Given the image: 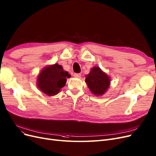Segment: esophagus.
<instances>
[{"label": "esophagus", "instance_id": "esophagus-1", "mask_svg": "<svg viewBox=\"0 0 156 156\" xmlns=\"http://www.w3.org/2000/svg\"><path fill=\"white\" fill-rule=\"evenodd\" d=\"M80 76H81V75H80V73H74L73 74V77L76 78H79V77H80Z\"/></svg>", "mask_w": 156, "mask_h": 156}]
</instances>
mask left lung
Returning <instances> with one entry per match:
<instances>
[{
  "label": "left lung",
  "instance_id": "8db88e82",
  "mask_svg": "<svg viewBox=\"0 0 156 156\" xmlns=\"http://www.w3.org/2000/svg\"><path fill=\"white\" fill-rule=\"evenodd\" d=\"M111 79L99 66L91 68L88 75H86L85 82L90 92L95 96L104 95L108 90Z\"/></svg>",
  "mask_w": 156,
  "mask_h": 156
}]
</instances>
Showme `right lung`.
Wrapping results in <instances>:
<instances>
[{
    "mask_svg": "<svg viewBox=\"0 0 156 156\" xmlns=\"http://www.w3.org/2000/svg\"><path fill=\"white\" fill-rule=\"evenodd\" d=\"M71 77L64 71L61 65L55 63L45 66L39 73L37 86L42 93L48 96L55 95L60 92L66 83V78Z\"/></svg>",
    "mask_w": 156,
    "mask_h": 156,
    "instance_id": "obj_1",
    "label": "right lung"
}]
</instances>
